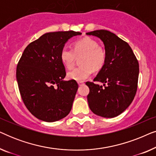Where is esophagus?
Returning a JSON list of instances; mask_svg holds the SVG:
<instances>
[{
  "instance_id": "34e87169",
  "label": "esophagus",
  "mask_w": 156,
  "mask_h": 156,
  "mask_svg": "<svg viewBox=\"0 0 156 156\" xmlns=\"http://www.w3.org/2000/svg\"><path fill=\"white\" fill-rule=\"evenodd\" d=\"M84 84V83L83 82H78V84H79V86H82V85H83Z\"/></svg>"
}]
</instances>
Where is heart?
Instances as JSON below:
<instances>
[{
    "label": "heart",
    "mask_w": 156,
    "mask_h": 156,
    "mask_svg": "<svg viewBox=\"0 0 156 156\" xmlns=\"http://www.w3.org/2000/svg\"><path fill=\"white\" fill-rule=\"evenodd\" d=\"M83 55L80 67L74 68L67 73L69 80L83 82L88 78L93 70L101 69L106 61V51L102 46L99 45L97 40L91 37H84L73 43V50L64 48L61 50L62 62L68 69L73 67L76 56Z\"/></svg>",
    "instance_id": "obj_1"
}]
</instances>
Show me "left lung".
Segmentation results:
<instances>
[{"label": "left lung", "mask_w": 156, "mask_h": 156, "mask_svg": "<svg viewBox=\"0 0 156 156\" xmlns=\"http://www.w3.org/2000/svg\"><path fill=\"white\" fill-rule=\"evenodd\" d=\"M103 41L106 61L94 82H87L89 88L87 96L91 112L104 118L119 116L133 101L138 88L139 65L131 47L112 32L99 30L86 33Z\"/></svg>", "instance_id": "left-lung-1"}]
</instances>
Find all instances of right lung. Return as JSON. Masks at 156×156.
Here are the masks:
<instances>
[{
	"mask_svg": "<svg viewBox=\"0 0 156 156\" xmlns=\"http://www.w3.org/2000/svg\"><path fill=\"white\" fill-rule=\"evenodd\" d=\"M80 32L48 33L25 49L18 63L16 79L23 103L40 120L54 122L67 116L78 89L76 81H64L60 59L65 44Z\"/></svg>",
	"mask_w": 156,
	"mask_h": 156,
	"instance_id": "obj_1",
	"label": "right lung"
}]
</instances>
